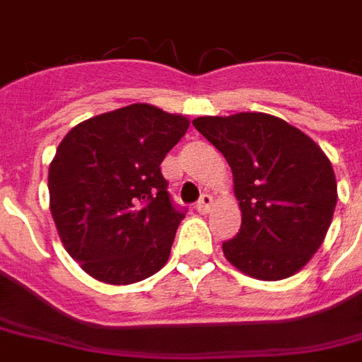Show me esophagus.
I'll return each instance as SVG.
<instances>
[{
  "mask_svg": "<svg viewBox=\"0 0 362 362\" xmlns=\"http://www.w3.org/2000/svg\"><path fill=\"white\" fill-rule=\"evenodd\" d=\"M213 205V197L209 196V194H204V196L199 197V202L196 204V209L199 213H207L209 209H211Z\"/></svg>",
  "mask_w": 362,
  "mask_h": 362,
  "instance_id": "esophagus-1",
  "label": "esophagus"
}]
</instances>
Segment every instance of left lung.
<instances>
[{
    "mask_svg": "<svg viewBox=\"0 0 362 362\" xmlns=\"http://www.w3.org/2000/svg\"><path fill=\"white\" fill-rule=\"evenodd\" d=\"M194 126L227 158L243 225L225 258L262 281L291 277L324 243L337 184L329 158L300 129L262 112L204 116Z\"/></svg>",
    "mask_w": 362,
    "mask_h": 362,
    "instance_id": "obj_1",
    "label": "left lung"
}]
</instances>
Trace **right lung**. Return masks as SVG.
Returning a JSON list of instances; mask_svg holds the SVG:
<instances>
[{"label": "right lung", "mask_w": 362, "mask_h": 362, "mask_svg": "<svg viewBox=\"0 0 362 362\" xmlns=\"http://www.w3.org/2000/svg\"><path fill=\"white\" fill-rule=\"evenodd\" d=\"M189 122L151 104H129L75 126L48 173L50 211L69 256L95 279L129 285L170 256L186 215L160 173Z\"/></svg>", "instance_id": "1"}]
</instances>
